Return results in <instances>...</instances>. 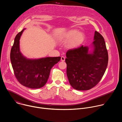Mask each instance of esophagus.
<instances>
[{"instance_id": "esophagus-1", "label": "esophagus", "mask_w": 122, "mask_h": 122, "mask_svg": "<svg viewBox=\"0 0 122 122\" xmlns=\"http://www.w3.org/2000/svg\"><path fill=\"white\" fill-rule=\"evenodd\" d=\"M61 61H65V57H64V56H62L61 57Z\"/></svg>"}]
</instances>
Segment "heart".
<instances>
[{"label": "heart", "mask_w": 122, "mask_h": 122, "mask_svg": "<svg viewBox=\"0 0 122 122\" xmlns=\"http://www.w3.org/2000/svg\"><path fill=\"white\" fill-rule=\"evenodd\" d=\"M64 42H67L66 46L69 48H75L81 45L85 39V36L82 32L76 29H72L65 32L61 36Z\"/></svg>", "instance_id": "obj_1"}]
</instances>
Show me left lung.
I'll return each mask as SVG.
<instances>
[{
    "label": "left lung",
    "mask_w": 122,
    "mask_h": 122,
    "mask_svg": "<svg viewBox=\"0 0 122 122\" xmlns=\"http://www.w3.org/2000/svg\"><path fill=\"white\" fill-rule=\"evenodd\" d=\"M92 44L93 53L89 47L82 46L68 50L65 59L69 82L75 90H89L102 78L108 65V54L103 36L95 31Z\"/></svg>",
    "instance_id": "obj_1"
}]
</instances>
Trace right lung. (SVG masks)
Masks as SVG:
<instances>
[{
    "instance_id": "right-lung-1",
    "label": "right lung",
    "mask_w": 122,
    "mask_h": 122,
    "mask_svg": "<svg viewBox=\"0 0 122 122\" xmlns=\"http://www.w3.org/2000/svg\"><path fill=\"white\" fill-rule=\"evenodd\" d=\"M24 30L15 38L10 55L11 65L16 78L21 85L30 89L41 88L47 82L52 67L61 57L29 59L23 56L20 50V39Z\"/></svg>"
}]
</instances>
